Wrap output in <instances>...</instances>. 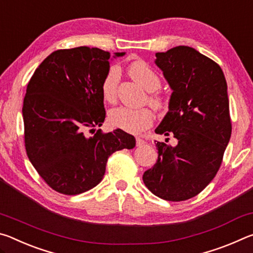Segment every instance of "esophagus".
Here are the masks:
<instances>
[{"label": "esophagus", "mask_w": 253, "mask_h": 253, "mask_svg": "<svg viewBox=\"0 0 253 253\" xmlns=\"http://www.w3.org/2000/svg\"><path fill=\"white\" fill-rule=\"evenodd\" d=\"M145 143V140L142 138V137H136V145L137 146H140V145H143Z\"/></svg>", "instance_id": "34e87169"}]
</instances>
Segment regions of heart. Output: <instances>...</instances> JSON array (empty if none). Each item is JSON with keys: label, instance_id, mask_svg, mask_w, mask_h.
Instances as JSON below:
<instances>
[{"label": "heart", "instance_id": "heart-1", "mask_svg": "<svg viewBox=\"0 0 253 253\" xmlns=\"http://www.w3.org/2000/svg\"><path fill=\"white\" fill-rule=\"evenodd\" d=\"M127 71L136 83H138L147 91H152L147 97L148 104L156 110H162L164 108L166 104L164 96L161 92L155 91L161 87V79L156 72L143 60L131 62L128 66ZM119 80H121V71L116 66H111L102 78L100 85L101 96L104 100L109 104H115L117 100ZM108 118L109 123L115 128L136 134L152 125L154 114L147 107L136 109L123 106L111 110Z\"/></svg>", "mask_w": 253, "mask_h": 253}]
</instances>
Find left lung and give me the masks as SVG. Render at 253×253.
Returning <instances> with one entry per match:
<instances>
[{
  "label": "left lung",
  "mask_w": 253,
  "mask_h": 253,
  "mask_svg": "<svg viewBox=\"0 0 253 253\" xmlns=\"http://www.w3.org/2000/svg\"><path fill=\"white\" fill-rule=\"evenodd\" d=\"M156 58L173 93L155 132L174 137L176 146L155 140L157 161L143 181L158 198L181 202L201 193L223 161L232 131L226 81L215 61L190 46Z\"/></svg>",
  "instance_id": "1"
}]
</instances>
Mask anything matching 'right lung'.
Instances as JSON below:
<instances>
[{"mask_svg":"<svg viewBox=\"0 0 253 253\" xmlns=\"http://www.w3.org/2000/svg\"><path fill=\"white\" fill-rule=\"evenodd\" d=\"M109 58L107 51L89 46L57 50L28 84L22 108L25 152L58 193L77 195L95 187L111 154L135 147L134 136L119 128L95 131L106 117L100 85Z\"/></svg>","mask_w":253,"mask_h":253,"instance_id":"right-lung-1","label":"right lung"}]
</instances>
